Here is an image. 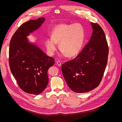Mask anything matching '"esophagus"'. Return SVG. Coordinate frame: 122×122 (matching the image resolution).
<instances>
[{"mask_svg":"<svg viewBox=\"0 0 122 122\" xmlns=\"http://www.w3.org/2000/svg\"><path fill=\"white\" fill-rule=\"evenodd\" d=\"M56 64H57V65L58 66H61V63L59 61H57L56 62Z\"/></svg>","mask_w":122,"mask_h":122,"instance_id":"esophagus-1","label":"esophagus"}]
</instances>
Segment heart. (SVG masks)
Returning a JSON list of instances; mask_svg holds the SVG:
<instances>
[{
    "instance_id": "obj_1",
    "label": "heart",
    "mask_w": 122,
    "mask_h": 122,
    "mask_svg": "<svg viewBox=\"0 0 122 122\" xmlns=\"http://www.w3.org/2000/svg\"><path fill=\"white\" fill-rule=\"evenodd\" d=\"M85 38V30L78 23L60 24L54 27L51 34V38L46 40L45 44L48 52L53 55L56 50V43L68 57L78 55L81 50Z\"/></svg>"
}]
</instances>
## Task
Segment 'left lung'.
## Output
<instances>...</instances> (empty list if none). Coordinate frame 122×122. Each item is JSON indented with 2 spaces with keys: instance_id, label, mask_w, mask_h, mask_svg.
Here are the masks:
<instances>
[{
  "instance_id": "obj_1",
  "label": "left lung",
  "mask_w": 122,
  "mask_h": 122,
  "mask_svg": "<svg viewBox=\"0 0 122 122\" xmlns=\"http://www.w3.org/2000/svg\"><path fill=\"white\" fill-rule=\"evenodd\" d=\"M88 42L74 59L62 66V71L69 87L75 92L85 93L97 87L106 67L109 48L105 35L97 23Z\"/></svg>"
}]
</instances>
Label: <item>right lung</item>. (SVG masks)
I'll return each mask as SVG.
<instances>
[{
  "instance_id": "1",
  "label": "right lung",
  "mask_w": 122,
  "mask_h": 122,
  "mask_svg": "<svg viewBox=\"0 0 122 122\" xmlns=\"http://www.w3.org/2000/svg\"><path fill=\"white\" fill-rule=\"evenodd\" d=\"M45 18L30 20L21 25L13 35L9 44V63L11 71L19 86L33 94L41 93L48 82V70L55 63L34 45L27 41L26 36L39 28Z\"/></svg>"
}]
</instances>
